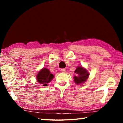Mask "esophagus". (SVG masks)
<instances>
[{"label":"esophagus","instance_id":"34e87169","mask_svg":"<svg viewBox=\"0 0 123 123\" xmlns=\"http://www.w3.org/2000/svg\"><path fill=\"white\" fill-rule=\"evenodd\" d=\"M61 71L62 72V73H65L66 72V69H64V68H62V69H61Z\"/></svg>","mask_w":123,"mask_h":123}]
</instances>
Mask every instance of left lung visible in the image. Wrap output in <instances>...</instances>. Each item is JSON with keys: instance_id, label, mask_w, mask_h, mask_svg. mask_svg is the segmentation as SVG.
I'll return each instance as SVG.
<instances>
[{"instance_id": "left-lung-1", "label": "left lung", "mask_w": 123, "mask_h": 123, "mask_svg": "<svg viewBox=\"0 0 123 123\" xmlns=\"http://www.w3.org/2000/svg\"><path fill=\"white\" fill-rule=\"evenodd\" d=\"M75 73L77 74L74 76V81L77 85H80L86 81L89 76V73L85 68L82 66H78L75 70Z\"/></svg>"}]
</instances>
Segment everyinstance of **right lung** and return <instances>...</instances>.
Returning a JSON list of instances; mask_svg holds the SVG:
<instances>
[{
    "label": "right lung",
    "mask_w": 123,
    "mask_h": 123,
    "mask_svg": "<svg viewBox=\"0 0 123 123\" xmlns=\"http://www.w3.org/2000/svg\"><path fill=\"white\" fill-rule=\"evenodd\" d=\"M54 75L49 71L48 69L43 68L42 69L39 70L38 73L37 74L36 79L39 84L43 85V86H47L48 84L53 80Z\"/></svg>",
    "instance_id": "1"
}]
</instances>
